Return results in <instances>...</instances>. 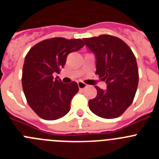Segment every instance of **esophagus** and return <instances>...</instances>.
I'll list each match as a JSON object with an SVG mask.
<instances>
[{
	"label": "esophagus",
	"mask_w": 159,
	"mask_h": 159,
	"mask_svg": "<svg viewBox=\"0 0 159 159\" xmlns=\"http://www.w3.org/2000/svg\"><path fill=\"white\" fill-rule=\"evenodd\" d=\"M87 86H88V85H87L86 84H84V83L80 82H80H78V87L80 89H81V90L84 89L85 88H87Z\"/></svg>",
	"instance_id": "34e87169"
}]
</instances>
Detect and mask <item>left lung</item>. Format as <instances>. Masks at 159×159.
Here are the masks:
<instances>
[{
  "instance_id": "8db88e82",
  "label": "left lung",
  "mask_w": 159,
  "mask_h": 159,
  "mask_svg": "<svg viewBox=\"0 0 159 159\" xmlns=\"http://www.w3.org/2000/svg\"><path fill=\"white\" fill-rule=\"evenodd\" d=\"M96 60L95 74L107 89L95 86L97 95L88 102L90 110L104 119H115L127 110L134 99L139 70L131 49L121 39L110 35L83 39Z\"/></svg>"
}]
</instances>
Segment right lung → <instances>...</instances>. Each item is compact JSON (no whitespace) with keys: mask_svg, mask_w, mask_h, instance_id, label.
Segmentation results:
<instances>
[{"mask_svg":"<svg viewBox=\"0 0 159 159\" xmlns=\"http://www.w3.org/2000/svg\"><path fill=\"white\" fill-rule=\"evenodd\" d=\"M84 46L80 39L51 38L36 43L26 55L22 70L23 91L30 107L41 119L56 120L71 109L78 84H64L54 75L64 67L67 55Z\"/></svg>","mask_w":159,"mask_h":159,"instance_id":"add662e5","label":"right lung"}]
</instances>
